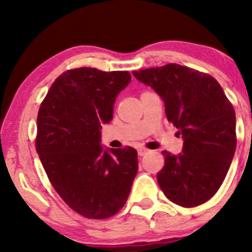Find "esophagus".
<instances>
[{
  "mask_svg": "<svg viewBox=\"0 0 252 252\" xmlns=\"http://www.w3.org/2000/svg\"><path fill=\"white\" fill-rule=\"evenodd\" d=\"M148 149H146V148H139V149H137V154H139V156H144V155H146L147 153H148Z\"/></svg>",
  "mask_w": 252,
  "mask_h": 252,
  "instance_id": "esophagus-1",
  "label": "esophagus"
}]
</instances>
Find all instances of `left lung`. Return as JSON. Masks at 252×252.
I'll list each match as a JSON object with an SVG mask.
<instances>
[{
	"instance_id": "obj_1",
	"label": "left lung",
	"mask_w": 252,
	"mask_h": 252,
	"mask_svg": "<svg viewBox=\"0 0 252 252\" xmlns=\"http://www.w3.org/2000/svg\"><path fill=\"white\" fill-rule=\"evenodd\" d=\"M160 96L167 120L182 134V154L161 151L157 173L164 195L194 208L209 201L225 179L236 149L235 111L212 75L179 64L133 71Z\"/></svg>"
}]
</instances>
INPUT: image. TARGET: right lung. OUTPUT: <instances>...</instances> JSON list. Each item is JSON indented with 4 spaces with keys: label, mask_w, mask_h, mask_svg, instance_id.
I'll list each match as a JSON object with an SVG mask.
<instances>
[{
    "label": "right lung",
    "mask_w": 252,
    "mask_h": 252,
    "mask_svg": "<svg viewBox=\"0 0 252 252\" xmlns=\"http://www.w3.org/2000/svg\"><path fill=\"white\" fill-rule=\"evenodd\" d=\"M128 71L79 67L62 73L37 113L36 153L50 184L82 217L106 219L125 205L137 173L132 147L103 151L101 125L113 117Z\"/></svg>",
    "instance_id": "add662e5"
}]
</instances>
